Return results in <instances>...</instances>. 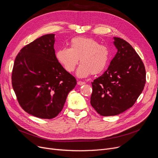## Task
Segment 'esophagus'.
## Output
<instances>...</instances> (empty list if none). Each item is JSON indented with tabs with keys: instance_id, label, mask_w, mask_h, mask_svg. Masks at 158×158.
Here are the masks:
<instances>
[{
	"instance_id": "obj_1",
	"label": "esophagus",
	"mask_w": 158,
	"mask_h": 158,
	"mask_svg": "<svg viewBox=\"0 0 158 158\" xmlns=\"http://www.w3.org/2000/svg\"><path fill=\"white\" fill-rule=\"evenodd\" d=\"M85 82H82V81H78L77 82V85H80V86H81V85H85Z\"/></svg>"
}]
</instances>
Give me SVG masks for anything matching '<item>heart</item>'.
I'll return each instance as SVG.
<instances>
[{
	"label": "heart",
	"mask_w": 158,
	"mask_h": 158,
	"mask_svg": "<svg viewBox=\"0 0 158 158\" xmlns=\"http://www.w3.org/2000/svg\"><path fill=\"white\" fill-rule=\"evenodd\" d=\"M57 61L68 72H72L79 63L77 71L79 77H86L92 73L98 74L106 68L110 58L107 47L100 45L92 38L75 37L70 40V48L62 47L56 52Z\"/></svg>",
	"instance_id": "1"
}]
</instances>
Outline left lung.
Wrapping results in <instances>:
<instances>
[{"label":"left lung","instance_id":"1","mask_svg":"<svg viewBox=\"0 0 158 158\" xmlns=\"http://www.w3.org/2000/svg\"><path fill=\"white\" fill-rule=\"evenodd\" d=\"M118 51L107 70L92 84L90 103L101 116L117 115L135 104L146 82L144 64L126 40L114 37Z\"/></svg>","mask_w":158,"mask_h":158}]
</instances>
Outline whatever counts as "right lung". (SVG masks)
<instances>
[{
    "instance_id": "obj_1",
    "label": "right lung",
    "mask_w": 158,
    "mask_h": 158,
    "mask_svg": "<svg viewBox=\"0 0 158 158\" xmlns=\"http://www.w3.org/2000/svg\"><path fill=\"white\" fill-rule=\"evenodd\" d=\"M54 35H44L23 47L15 58L11 73L12 86L20 106L40 118L57 116L69 93L77 85L76 78L56 59Z\"/></svg>"
}]
</instances>
